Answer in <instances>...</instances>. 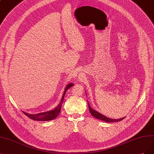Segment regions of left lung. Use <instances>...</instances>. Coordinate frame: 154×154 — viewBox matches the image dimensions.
I'll return each instance as SVG.
<instances>
[{
    "instance_id": "obj_1",
    "label": "left lung",
    "mask_w": 154,
    "mask_h": 154,
    "mask_svg": "<svg viewBox=\"0 0 154 154\" xmlns=\"http://www.w3.org/2000/svg\"><path fill=\"white\" fill-rule=\"evenodd\" d=\"M88 105H89V112L90 113H91V115L95 117L96 119H99V120H101V121H103L106 122H119V121H121L122 120H123V119L125 118V117H123V118H121V119H110V118H109L103 115H102L101 113H100V112H97L95 110H93L91 107V106L89 105V102L88 101Z\"/></svg>"
}]
</instances>
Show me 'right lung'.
<instances>
[{"instance_id": "1", "label": "right lung", "mask_w": 154, "mask_h": 154, "mask_svg": "<svg viewBox=\"0 0 154 154\" xmlns=\"http://www.w3.org/2000/svg\"><path fill=\"white\" fill-rule=\"evenodd\" d=\"M73 86V84L72 83H70L68 85H66V88H65L64 93H63V94L62 98L60 102V103L58 105V106L55 107L53 110H49L48 112L39 113H36V114H30V113H26L25 112H23L25 113V115H26L27 117H28L34 121H48L53 120V119H54L56 117H57V116L59 115V113L61 111L62 103L63 102L64 96L66 92V91L69 88H70L71 87H72Z\"/></svg>"}]
</instances>
